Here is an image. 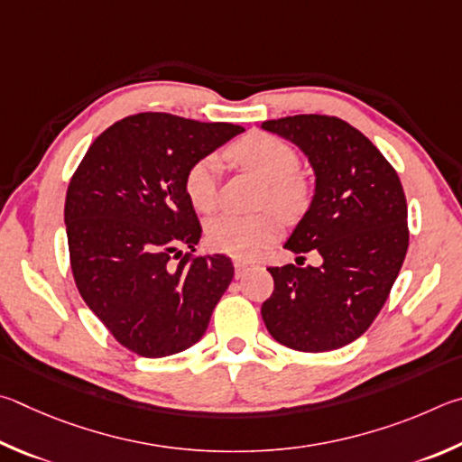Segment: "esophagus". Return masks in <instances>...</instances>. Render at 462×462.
Instances as JSON below:
<instances>
[{
    "label": "esophagus",
    "mask_w": 462,
    "mask_h": 462,
    "mask_svg": "<svg viewBox=\"0 0 462 462\" xmlns=\"http://www.w3.org/2000/svg\"><path fill=\"white\" fill-rule=\"evenodd\" d=\"M233 265H236V278H241L244 273L252 268V262H245V260H233Z\"/></svg>",
    "instance_id": "1"
}]
</instances>
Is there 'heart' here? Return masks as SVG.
<instances>
[{"label":"heart","instance_id":"b5f03b06","mask_svg":"<svg viewBox=\"0 0 462 462\" xmlns=\"http://www.w3.org/2000/svg\"><path fill=\"white\" fill-rule=\"evenodd\" d=\"M226 158L263 182L262 207H272L288 221L302 217L314 199V180L300 168V156L292 143L268 132H249L226 148ZM221 158L217 153L192 162L184 174L186 199L199 213H213L218 205ZM265 213L244 217L225 213L210 218L207 241L217 252L254 260L280 236V217Z\"/></svg>","mask_w":462,"mask_h":462}]
</instances>
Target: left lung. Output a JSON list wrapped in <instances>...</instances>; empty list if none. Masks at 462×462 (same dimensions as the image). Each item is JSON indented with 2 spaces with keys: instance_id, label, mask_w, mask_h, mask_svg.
I'll return each instance as SVG.
<instances>
[{
  "instance_id": "left-lung-1",
  "label": "left lung",
  "mask_w": 462,
  "mask_h": 462,
  "mask_svg": "<svg viewBox=\"0 0 462 462\" xmlns=\"http://www.w3.org/2000/svg\"><path fill=\"white\" fill-rule=\"evenodd\" d=\"M294 142L317 174V190L286 249L320 268H268L273 292L262 304L270 335L288 349L333 351L359 338L383 309L408 252V205L400 176L371 140L333 116L263 121Z\"/></svg>"
}]
</instances>
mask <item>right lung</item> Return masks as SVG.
<instances>
[{
  "label": "right lung",
  "instance_id": "add662e5",
  "mask_svg": "<svg viewBox=\"0 0 462 462\" xmlns=\"http://www.w3.org/2000/svg\"><path fill=\"white\" fill-rule=\"evenodd\" d=\"M241 132L137 113L105 129L70 178L64 223L79 294L135 355L168 357L199 343L231 284L229 257L192 255L202 229L184 174Z\"/></svg>",
  "mask_w": 462,
  "mask_h": 462
}]
</instances>
